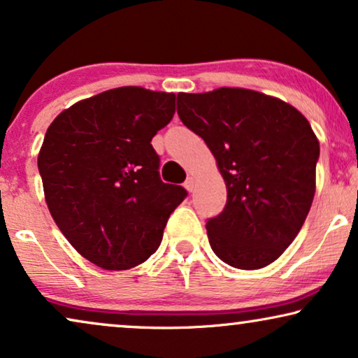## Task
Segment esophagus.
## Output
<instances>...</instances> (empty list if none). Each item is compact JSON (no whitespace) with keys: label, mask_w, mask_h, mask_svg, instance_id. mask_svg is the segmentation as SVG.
<instances>
[{"label":"esophagus","mask_w":358,"mask_h":358,"mask_svg":"<svg viewBox=\"0 0 358 358\" xmlns=\"http://www.w3.org/2000/svg\"><path fill=\"white\" fill-rule=\"evenodd\" d=\"M185 189L189 190V192H194V189H195V179L194 178H187V180H185Z\"/></svg>","instance_id":"obj_1"}]
</instances>
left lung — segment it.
Listing matches in <instances>:
<instances>
[{"label": "left lung", "mask_w": 358, "mask_h": 358, "mask_svg": "<svg viewBox=\"0 0 358 358\" xmlns=\"http://www.w3.org/2000/svg\"><path fill=\"white\" fill-rule=\"evenodd\" d=\"M178 114L205 140L227 184L223 212L207 222L213 252L243 271L277 261L316 192L320 141L310 122L288 102L244 87L179 92Z\"/></svg>", "instance_id": "1"}]
</instances>
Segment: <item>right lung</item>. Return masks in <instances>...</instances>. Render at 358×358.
Segmentation results:
<instances>
[{"label": "right lung", "instance_id": "obj_1", "mask_svg": "<svg viewBox=\"0 0 358 358\" xmlns=\"http://www.w3.org/2000/svg\"><path fill=\"white\" fill-rule=\"evenodd\" d=\"M174 112V92L124 86L78 101L47 129L37 158L47 207L68 243L97 267L145 262L187 195L159 179L151 146Z\"/></svg>", "mask_w": 358, "mask_h": 358}]
</instances>
